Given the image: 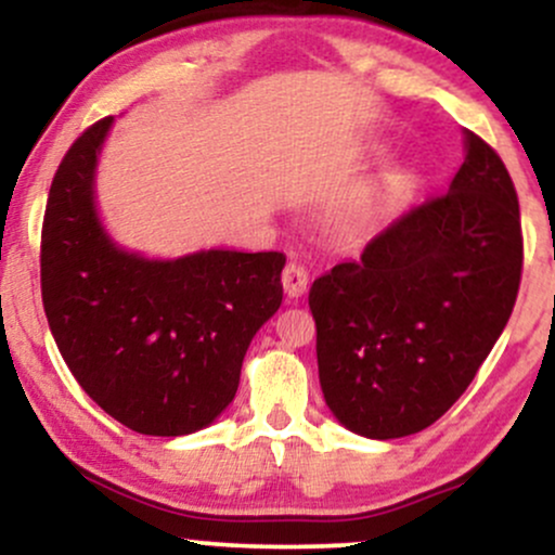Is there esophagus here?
Returning <instances> with one entry per match:
<instances>
[{
    "mask_svg": "<svg viewBox=\"0 0 555 555\" xmlns=\"http://www.w3.org/2000/svg\"><path fill=\"white\" fill-rule=\"evenodd\" d=\"M282 284H284V292L286 297H302L305 292H308V271H305L302 263H286L284 266V273H282Z\"/></svg>",
    "mask_w": 555,
    "mask_h": 555,
    "instance_id": "esophagus-1",
    "label": "esophagus"
}]
</instances>
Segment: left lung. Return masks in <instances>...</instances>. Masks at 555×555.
Segmentation results:
<instances>
[{"label": "left lung", "instance_id": "8db88e82", "mask_svg": "<svg viewBox=\"0 0 555 555\" xmlns=\"http://www.w3.org/2000/svg\"><path fill=\"white\" fill-rule=\"evenodd\" d=\"M449 190L375 234L310 286L318 378L358 436H412L473 384L521 279L519 201L501 156L464 132Z\"/></svg>", "mask_w": 555, "mask_h": 555}]
</instances>
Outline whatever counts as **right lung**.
I'll return each mask as SVG.
<instances>
[{
	"label": "right lung",
	"mask_w": 555,
	"mask_h": 555,
	"mask_svg": "<svg viewBox=\"0 0 555 555\" xmlns=\"http://www.w3.org/2000/svg\"><path fill=\"white\" fill-rule=\"evenodd\" d=\"M114 119L69 145L41 227V297L69 373L143 436L211 425L240 386L256 331L282 305V253H127L101 227L93 177Z\"/></svg>",
	"instance_id": "add662e5"
}]
</instances>
